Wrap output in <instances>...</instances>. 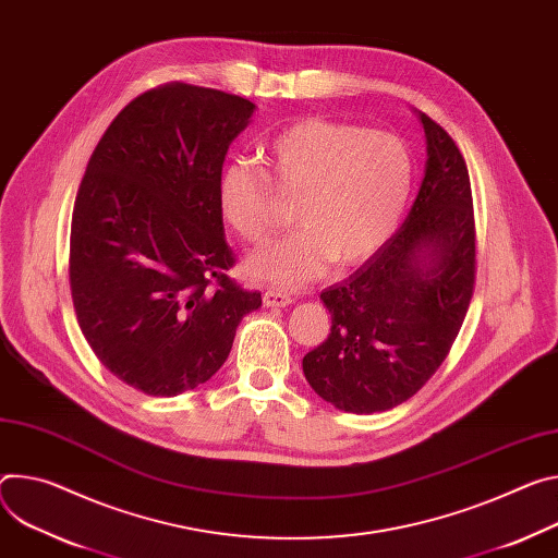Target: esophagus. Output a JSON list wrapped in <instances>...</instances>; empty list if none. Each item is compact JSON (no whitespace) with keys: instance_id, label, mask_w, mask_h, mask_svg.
<instances>
[{"instance_id":"1","label":"esophagus","mask_w":558,"mask_h":558,"mask_svg":"<svg viewBox=\"0 0 558 558\" xmlns=\"http://www.w3.org/2000/svg\"><path fill=\"white\" fill-rule=\"evenodd\" d=\"M263 302L267 307H287L291 302V295L284 291H278V289H267L263 293Z\"/></svg>"}]
</instances>
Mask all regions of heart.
I'll list each match as a JSON object with an SVG mask.
<instances>
[{
	"label": "heart",
	"mask_w": 558,
	"mask_h": 558,
	"mask_svg": "<svg viewBox=\"0 0 558 558\" xmlns=\"http://www.w3.org/2000/svg\"><path fill=\"white\" fill-rule=\"evenodd\" d=\"M267 171L231 160L218 180V207L246 244L276 229V191L298 197L300 229L246 263L253 278L284 287L338 267L365 263L391 238L412 191V154L400 137L323 118L300 120L274 135L263 154Z\"/></svg>",
	"instance_id": "heart-1"
}]
</instances>
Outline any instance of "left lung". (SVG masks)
<instances>
[{
    "label": "left lung",
    "instance_id": "obj_1",
    "mask_svg": "<svg viewBox=\"0 0 558 558\" xmlns=\"http://www.w3.org/2000/svg\"><path fill=\"white\" fill-rule=\"evenodd\" d=\"M427 165L402 227L347 280L325 289L331 333L302 359L314 391L351 414L387 412L442 365L476 280V225L465 160L421 113Z\"/></svg>",
    "mask_w": 558,
    "mask_h": 558
}]
</instances>
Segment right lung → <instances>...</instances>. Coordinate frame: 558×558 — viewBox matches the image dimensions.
<instances>
[{"label": "right lung", "instance_id": "1", "mask_svg": "<svg viewBox=\"0 0 558 558\" xmlns=\"http://www.w3.org/2000/svg\"><path fill=\"white\" fill-rule=\"evenodd\" d=\"M256 105L169 82L137 95L99 137L80 182L69 282L97 361L148 396L207 383L235 327L263 305L227 271L218 180Z\"/></svg>", "mask_w": 558, "mask_h": 558}]
</instances>
